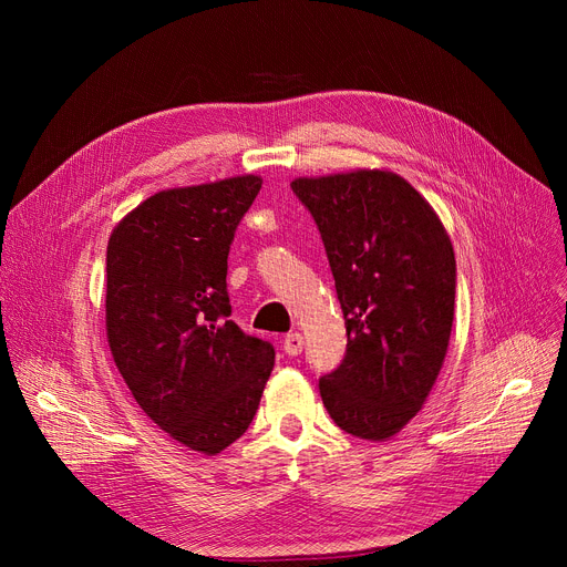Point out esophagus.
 <instances>
[{
	"label": "esophagus",
	"instance_id": "obj_1",
	"mask_svg": "<svg viewBox=\"0 0 567 567\" xmlns=\"http://www.w3.org/2000/svg\"><path fill=\"white\" fill-rule=\"evenodd\" d=\"M285 353H289V355H299L301 351H303V336L301 333H289L287 338H285Z\"/></svg>",
	"mask_w": 567,
	"mask_h": 567
}]
</instances>
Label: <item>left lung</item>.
I'll return each instance as SVG.
<instances>
[{
	"instance_id": "obj_1",
	"label": "left lung",
	"mask_w": 567,
	"mask_h": 567,
	"mask_svg": "<svg viewBox=\"0 0 567 567\" xmlns=\"http://www.w3.org/2000/svg\"><path fill=\"white\" fill-rule=\"evenodd\" d=\"M312 214L336 278L347 355L319 379L340 430L395 436L423 409L449 351L455 250L430 202L389 169L291 182Z\"/></svg>"
}]
</instances>
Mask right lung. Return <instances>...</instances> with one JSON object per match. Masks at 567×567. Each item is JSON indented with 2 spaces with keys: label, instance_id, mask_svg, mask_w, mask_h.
I'll list each match as a JSON object with an SVG mask.
<instances>
[{
  "label": "right lung",
  "instance_id": "right-lung-1",
  "mask_svg": "<svg viewBox=\"0 0 567 567\" xmlns=\"http://www.w3.org/2000/svg\"><path fill=\"white\" fill-rule=\"evenodd\" d=\"M261 176L161 190L110 234L105 331L140 409L169 439L218 455L252 423L274 347L229 319L227 255Z\"/></svg>",
  "mask_w": 567,
  "mask_h": 567
}]
</instances>
